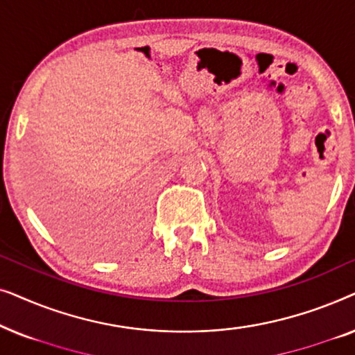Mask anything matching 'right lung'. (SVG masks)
<instances>
[{
    "label": "right lung",
    "mask_w": 355,
    "mask_h": 355,
    "mask_svg": "<svg viewBox=\"0 0 355 355\" xmlns=\"http://www.w3.org/2000/svg\"><path fill=\"white\" fill-rule=\"evenodd\" d=\"M110 208H100L96 205H87L84 210L72 211L66 216H60L61 226L66 227L72 232H84V234H94L100 230H105V226H108L110 220Z\"/></svg>",
    "instance_id": "add662e5"
}]
</instances>
